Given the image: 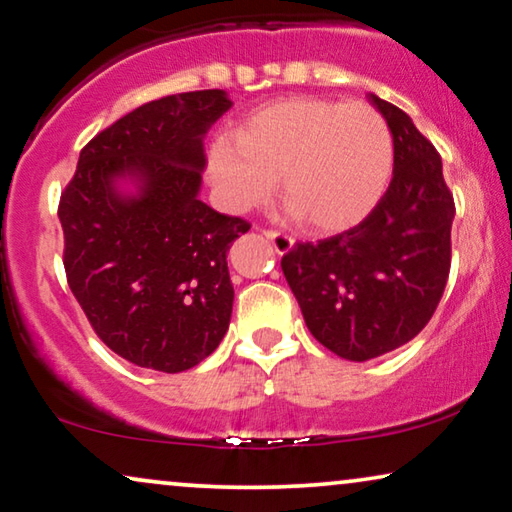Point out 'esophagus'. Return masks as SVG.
Returning <instances> with one entry per match:
<instances>
[{
	"label": "esophagus",
	"instance_id": "obj_1",
	"mask_svg": "<svg viewBox=\"0 0 512 512\" xmlns=\"http://www.w3.org/2000/svg\"><path fill=\"white\" fill-rule=\"evenodd\" d=\"M263 235L272 242V247H274V251H277V254H288V251H291L293 244H295L293 238H288V235L281 233V231H265Z\"/></svg>",
	"mask_w": 512,
	"mask_h": 512
}]
</instances>
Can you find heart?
I'll use <instances>...</instances> for the list:
<instances>
[{
    "label": "heart",
    "mask_w": 512,
    "mask_h": 512,
    "mask_svg": "<svg viewBox=\"0 0 512 512\" xmlns=\"http://www.w3.org/2000/svg\"><path fill=\"white\" fill-rule=\"evenodd\" d=\"M207 173L224 207L247 212L279 194L316 233L346 231L381 201L392 173L388 124L367 103L286 99L219 140Z\"/></svg>",
    "instance_id": "heart-1"
}]
</instances>
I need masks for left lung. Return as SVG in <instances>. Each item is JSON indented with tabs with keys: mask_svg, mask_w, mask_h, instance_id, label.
I'll return each mask as SVG.
<instances>
[{
	"mask_svg": "<svg viewBox=\"0 0 512 512\" xmlns=\"http://www.w3.org/2000/svg\"><path fill=\"white\" fill-rule=\"evenodd\" d=\"M395 147L390 187L358 226L298 242L281 270L311 335L365 362L411 342L429 323L450 272L455 203L439 152L404 110L369 96Z\"/></svg>",
	"mask_w": 512,
	"mask_h": 512,
	"instance_id": "1",
	"label": "left lung"
}]
</instances>
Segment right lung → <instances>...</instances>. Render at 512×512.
<instances>
[{"label": "right lung", "mask_w": 512, "mask_h": 512, "mask_svg": "<svg viewBox=\"0 0 512 512\" xmlns=\"http://www.w3.org/2000/svg\"><path fill=\"white\" fill-rule=\"evenodd\" d=\"M231 106L201 90L131 110L83 147L59 201L71 291L101 342L138 367H196L231 323L226 254L251 226L198 198L203 138Z\"/></svg>", "instance_id": "add662e5"}]
</instances>
